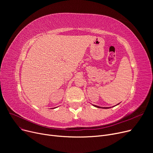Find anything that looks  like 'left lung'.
Returning <instances> with one entry per match:
<instances>
[{"label":"left lung","instance_id":"8db88e82","mask_svg":"<svg viewBox=\"0 0 153 153\" xmlns=\"http://www.w3.org/2000/svg\"><path fill=\"white\" fill-rule=\"evenodd\" d=\"M119 103H118L117 105H118ZM93 106H94V107H97V108H111V107H99V106H97V105H93ZM116 106V105H115Z\"/></svg>","mask_w":153,"mask_h":153}]
</instances>
